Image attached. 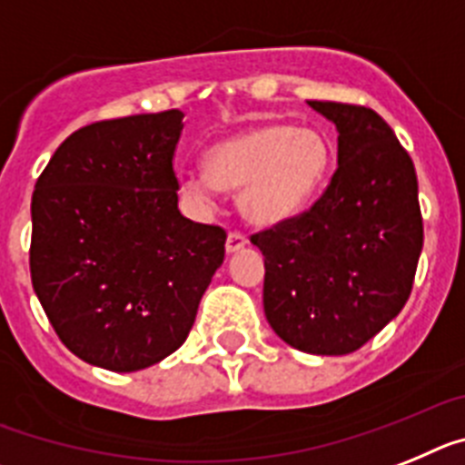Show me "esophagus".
<instances>
[{
	"label": "esophagus",
	"mask_w": 465,
	"mask_h": 465,
	"mask_svg": "<svg viewBox=\"0 0 465 465\" xmlns=\"http://www.w3.org/2000/svg\"><path fill=\"white\" fill-rule=\"evenodd\" d=\"M245 245H248V238H245L243 233L232 232V233H229V236H227V245H224V248H227L229 255H233V252H238V250H243Z\"/></svg>",
	"instance_id": "esophagus-1"
}]
</instances>
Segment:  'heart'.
I'll return each instance as SVG.
<instances>
[{
	"instance_id": "b5f03b06",
	"label": "heart",
	"mask_w": 465,
	"mask_h": 465,
	"mask_svg": "<svg viewBox=\"0 0 465 465\" xmlns=\"http://www.w3.org/2000/svg\"><path fill=\"white\" fill-rule=\"evenodd\" d=\"M332 163L328 137L316 128L257 124L213 144L205 168L180 171V192L199 213L215 208L217 192L241 189L238 210L255 227H278L302 215Z\"/></svg>"
}]
</instances>
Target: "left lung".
I'll return each mask as SVG.
<instances>
[{
  "mask_svg": "<svg viewBox=\"0 0 465 465\" xmlns=\"http://www.w3.org/2000/svg\"><path fill=\"white\" fill-rule=\"evenodd\" d=\"M337 128V171L304 215L250 238L264 316L292 349L346 355L405 306L423 245L414 163L374 110L309 100Z\"/></svg>",
  "mask_w": 465,
  "mask_h": 465,
  "instance_id": "left-lung-1",
  "label": "left lung"
}]
</instances>
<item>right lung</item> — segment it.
Instances as JSON below:
<instances>
[{"label": "right lung", "instance_id": "obj_1", "mask_svg": "<svg viewBox=\"0 0 465 465\" xmlns=\"http://www.w3.org/2000/svg\"><path fill=\"white\" fill-rule=\"evenodd\" d=\"M180 110L72 133L32 193V285L76 358L112 372L184 344L227 233L177 208Z\"/></svg>", "mask_w": 465, "mask_h": 465}]
</instances>
